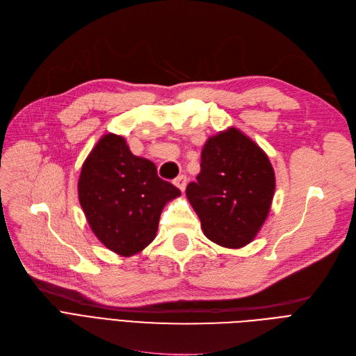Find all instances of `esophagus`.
I'll return each mask as SVG.
<instances>
[{
	"mask_svg": "<svg viewBox=\"0 0 356 356\" xmlns=\"http://www.w3.org/2000/svg\"><path fill=\"white\" fill-rule=\"evenodd\" d=\"M174 184H175V187H178L181 191H184L185 187H187V177H185V175L177 177V178L174 179Z\"/></svg>",
	"mask_w": 356,
	"mask_h": 356,
	"instance_id": "34e87169",
	"label": "esophagus"
}]
</instances>
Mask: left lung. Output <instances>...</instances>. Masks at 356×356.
<instances>
[{
    "label": "left lung",
    "mask_w": 356,
    "mask_h": 356,
    "mask_svg": "<svg viewBox=\"0 0 356 356\" xmlns=\"http://www.w3.org/2000/svg\"><path fill=\"white\" fill-rule=\"evenodd\" d=\"M200 166L185 194L202 232L223 248H243L268 217L275 191L273 165L255 142L230 127L206 142Z\"/></svg>",
    "instance_id": "left-lung-1"
}]
</instances>
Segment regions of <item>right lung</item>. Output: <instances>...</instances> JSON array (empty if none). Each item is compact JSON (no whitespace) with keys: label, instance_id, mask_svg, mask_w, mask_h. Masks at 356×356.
Wrapping results in <instances>:
<instances>
[{"label":"right lung","instance_id":"1","mask_svg":"<svg viewBox=\"0 0 356 356\" xmlns=\"http://www.w3.org/2000/svg\"><path fill=\"white\" fill-rule=\"evenodd\" d=\"M181 195L156 174L149 159L134 156L124 138L108 133L81 169L78 197L98 241L117 255L131 257L155 239L161 213Z\"/></svg>","mask_w":356,"mask_h":356}]
</instances>
